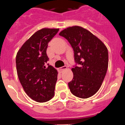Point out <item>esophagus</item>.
Wrapping results in <instances>:
<instances>
[{
  "mask_svg": "<svg viewBox=\"0 0 125 125\" xmlns=\"http://www.w3.org/2000/svg\"><path fill=\"white\" fill-rule=\"evenodd\" d=\"M67 69V66H63V67H62L60 68L59 70L60 72H62L63 71H64V70Z\"/></svg>",
  "mask_w": 125,
  "mask_h": 125,
  "instance_id": "34e87169",
  "label": "esophagus"
}]
</instances>
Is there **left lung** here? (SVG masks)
<instances>
[{"mask_svg": "<svg viewBox=\"0 0 125 125\" xmlns=\"http://www.w3.org/2000/svg\"><path fill=\"white\" fill-rule=\"evenodd\" d=\"M59 34L71 45L74 60L79 65L71 69L73 78L68 83L70 91L78 98H90L98 92L105 78L108 49L101 40L81 26L69 27Z\"/></svg>", "mask_w": 125, "mask_h": 125, "instance_id": "8db88e82", "label": "left lung"}]
</instances>
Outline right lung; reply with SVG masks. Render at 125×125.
Listing matches in <instances>:
<instances>
[{
  "label": "right lung",
  "instance_id": "add662e5",
  "mask_svg": "<svg viewBox=\"0 0 125 125\" xmlns=\"http://www.w3.org/2000/svg\"><path fill=\"white\" fill-rule=\"evenodd\" d=\"M58 28H43L34 33L22 45L16 56L18 77L27 96L43 103L54 96L57 70L46 66L48 43L58 32Z\"/></svg>",
  "mask_w": 125,
  "mask_h": 125
}]
</instances>
